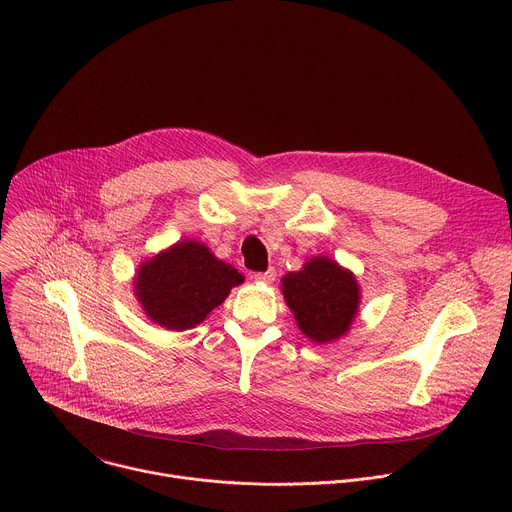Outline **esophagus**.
Here are the masks:
<instances>
[{
	"mask_svg": "<svg viewBox=\"0 0 512 512\" xmlns=\"http://www.w3.org/2000/svg\"><path fill=\"white\" fill-rule=\"evenodd\" d=\"M275 277H277V271H275L273 267L267 269L265 273H255V275H253V279H255L257 283H273Z\"/></svg>",
	"mask_w": 512,
	"mask_h": 512,
	"instance_id": "1",
	"label": "esophagus"
}]
</instances>
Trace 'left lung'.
<instances>
[{"mask_svg":"<svg viewBox=\"0 0 512 512\" xmlns=\"http://www.w3.org/2000/svg\"><path fill=\"white\" fill-rule=\"evenodd\" d=\"M281 294L302 334L316 344L346 336L360 306L354 273L324 255L312 257L300 271L285 273Z\"/></svg>","mask_w":512,"mask_h":512,"instance_id":"left-lung-1","label":"left lung"}]
</instances>
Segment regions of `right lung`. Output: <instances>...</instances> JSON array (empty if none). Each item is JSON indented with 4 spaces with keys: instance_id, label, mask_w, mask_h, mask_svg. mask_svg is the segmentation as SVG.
Masks as SVG:
<instances>
[{
    "instance_id": "add662e5",
    "label": "right lung",
    "mask_w": 512,
    "mask_h": 512,
    "mask_svg": "<svg viewBox=\"0 0 512 512\" xmlns=\"http://www.w3.org/2000/svg\"><path fill=\"white\" fill-rule=\"evenodd\" d=\"M243 281L204 243L182 239L137 267L133 294L150 322L182 332L204 322Z\"/></svg>"
}]
</instances>
